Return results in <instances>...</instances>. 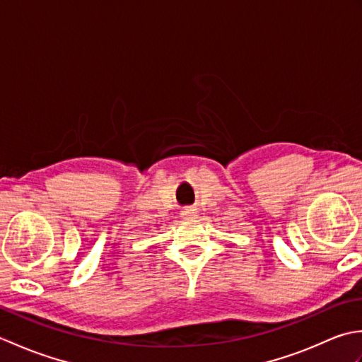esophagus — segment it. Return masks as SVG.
<instances>
[{
	"instance_id": "1",
	"label": "esophagus",
	"mask_w": 362,
	"mask_h": 362,
	"mask_svg": "<svg viewBox=\"0 0 362 362\" xmlns=\"http://www.w3.org/2000/svg\"><path fill=\"white\" fill-rule=\"evenodd\" d=\"M182 216L183 218H196L197 216V210L193 209V206H187V209H183Z\"/></svg>"
}]
</instances>
